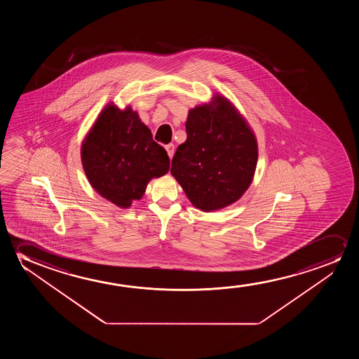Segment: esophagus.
Instances as JSON below:
<instances>
[{"label":"esophagus","mask_w":359,"mask_h":359,"mask_svg":"<svg viewBox=\"0 0 359 359\" xmlns=\"http://www.w3.org/2000/svg\"><path fill=\"white\" fill-rule=\"evenodd\" d=\"M174 144L172 143H169V144H167L165 146V149H167L168 156H169V158L172 159V156H174V152H175V149H174Z\"/></svg>","instance_id":"obj_1"}]
</instances>
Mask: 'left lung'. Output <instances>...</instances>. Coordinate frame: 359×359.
Instances as JSON below:
<instances>
[{
    "label": "left lung",
    "mask_w": 359,
    "mask_h": 359,
    "mask_svg": "<svg viewBox=\"0 0 359 359\" xmlns=\"http://www.w3.org/2000/svg\"><path fill=\"white\" fill-rule=\"evenodd\" d=\"M187 138L177 147L170 172L192 205L217 211L238 201L250 187L259 157L255 133L229 99L215 94L190 109Z\"/></svg>",
    "instance_id": "obj_1"
}]
</instances>
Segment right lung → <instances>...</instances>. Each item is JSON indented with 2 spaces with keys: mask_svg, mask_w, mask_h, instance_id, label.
I'll return each mask as SVG.
<instances>
[{
  "mask_svg": "<svg viewBox=\"0 0 359 359\" xmlns=\"http://www.w3.org/2000/svg\"><path fill=\"white\" fill-rule=\"evenodd\" d=\"M81 161L90 187L120 208L141 200L148 182L169 172L167 151L128 105L109 103L82 141Z\"/></svg>",
  "mask_w": 359,
  "mask_h": 359,
  "instance_id": "right-lung-1",
  "label": "right lung"
}]
</instances>
